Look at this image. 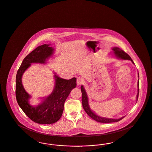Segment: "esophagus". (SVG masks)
<instances>
[{"label": "esophagus", "instance_id": "1", "mask_svg": "<svg viewBox=\"0 0 152 152\" xmlns=\"http://www.w3.org/2000/svg\"><path fill=\"white\" fill-rule=\"evenodd\" d=\"M84 84V80L81 78V77H78L77 78V86H80L81 84Z\"/></svg>", "mask_w": 152, "mask_h": 152}]
</instances>
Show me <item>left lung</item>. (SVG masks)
<instances>
[{
    "label": "left lung",
    "mask_w": 152,
    "mask_h": 152,
    "mask_svg": "<svg viewBox=\"0 0 152 152\" xmlns=\"http://www.w3.org/2000/svg\"><path fill=\"white\" fill-rule=\"evenodd\" d=\"M112 54L116 57L117 58L121 59V60H130L133 64H134V62L133 61L132 59L131 58L129 55H128L126 53H125L124 51L121 50L120 48L117 47H114L112 48ZM138 77H139V74L138 73ZM137 94L136 97V101H137L138 97V93H139V79L138 80L137 82ZM81 91L82 93V104H83V107L84 109L85 112L88 114V115L91 117L92 119H94L95 121L99 122V123H115V122H118L122 120L123 118L125 117H122L118 119H115V118H107V117H101V116H99L96 113H95L94 111L91 109L89 107V100H88V94H87V92L84 88L83 86H81Z\"/></svg>",
    "instance_id": "left-lung-1"
}]
</instances>
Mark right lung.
Returning a JSON list of instances; mask_svg holds the SVG:
<instances>
[{"label":"right lung","instance_id":"add662e5","mask_svg":"<svg viewBox=\"0 0 152 152\" xmlns=\"http://www.w3.org/2000/svg\"><path fill=\"white\" fill-rule=\"evenodd\" d=\"M50 45L45 44L40 45L29 53L23 60L16 77V97L19 107L31 120L42 124H51L58 121L63 114L66 98L76 87V78L64 79L54 73L55 85L51 94L41 98L42 102L36 106L30 104L31 96L23 87L22 76L32 63L47 64L55 51Z\"/></svg>","mask_w":152,"mask_h":152}]
</instances>
